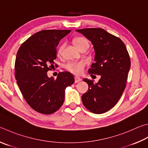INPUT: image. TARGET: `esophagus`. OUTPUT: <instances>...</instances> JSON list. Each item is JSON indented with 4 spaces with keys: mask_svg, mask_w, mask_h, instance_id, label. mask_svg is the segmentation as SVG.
<instances>
[{
    "mask_svg": "<svg viewBox=\"0 0 148 148\" xmlns=\"http://www.w3.org/2000/svg\"><path fill=\"white\" fill-rule=\"evenodd\" d=\"M74 79H75L74 80V82L75 83H78V82H79L82 80V79L79 78V77H74Z\"/></svg>",
    "mask_w": 148,
    "mask_h": 148,
    "instance_id": "esophagus-1",
    "label": "esophagus"
}]
</instances>
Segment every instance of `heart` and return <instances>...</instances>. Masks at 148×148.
I'll return each instance as SVG.
<instances>
[{
    "mask_svg": "<svg viewBox=\"0 0 148 148\" xmlns=\"http://www.w3.org/2000/svg\"><path fill=\"white\" fill-rule=\"evenodd\" d=\"M73 42L78 49L82 50L83 48L88 47V42L87 39L83 37H77L73 40ZM64 48V45L61 44L59 46L57 50V54L60 56L62 54ZM87 65V63L85 61H70L65 65V69L69 72H71L75 75L82 74L83 71Z\"/></svg>",
    "mask_w": 148,
    "mask_h": 148,
    "instance_id": "b5f03b06",
    "label": "heart"
}]
</instances>
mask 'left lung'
<instances>
[{
	"instance_id": "left-lung-1",
	"label": "left lung",
	"mask_w": 148,
	"mask_h": 148,
	"mask_svg": "<svg viewBox=\"0 0 148 148\" xmlns=\"http://www.w3.org/2000/svg\"><path fill=\"white\" fill-rule=\"evenodd\" d=\"M76 31L87 37L94 46L95 62L88 73L101 76L97 83L83 79L88 89L82 95V102L93 113H104L116 104L125 89L131 66L129 53L119 37L103 29L91 28Z\"/></svg>"
}]
</instances>
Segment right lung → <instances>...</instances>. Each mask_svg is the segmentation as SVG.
I'll return each instance as SVG.
<instances>
[{"label": "right lung", "mask_w": 148, "mask_h": 148, "mask_svg": "<svg viewBox=\"0 0 148 148\" xmlns=\"http://www.w3.org/2000/svg\"><path fill=\"white\" fill-rule=\"evenodd\" d=\"M71 29H45L29 37L21 45L15 63V76L27 103L39 113L50 114L60 108L65 88L74 82L71 72H62L57 78L48 77L60 40Z\"/></svg>", "instance_id": "add662e5"}]
</instances>
